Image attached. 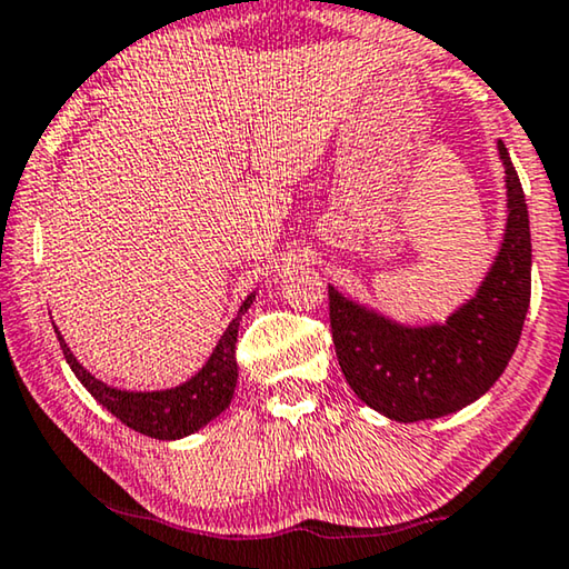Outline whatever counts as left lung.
<instances>
[{"label": "left lung", "mask_w": 569, "mask_h": 569, "mask_svg": "<svg viewBox=\"0 0 569 569\" xmlns=\"http://www.w3.org/2000/svg\"><path fill=\"white\" fill-rule=\"evenodd\" d=\"M506 168L508 219L501 250L478 293L445 325L406 327L329 286V325L339 368L362 403L393 421H423L478 401L519 345L531 299L529 209L519 173Z\"/></svg>", "instance_id": "8db88e82"}]
</instances>
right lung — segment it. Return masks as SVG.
<instances>
[{"label":"right lung","mask_w":569,"mask_h":569,"mask_svg":"<svg viewBox=\"0 0 569 569\" xmlns=\"http://www.w3.org/2000/svg\"><path fill=\"white\" fill-rule=\"evenodd\" d=\"M256 293H250L242 301L237 317L230 321V327L224 329L222 339H219L214 352L207 360L197 376L186 383L168 388V391H120L101 383L91 372L73 358V352L68 350L61 332H58V342H61L63 358L76 378L81 380V386L104 406L109 413H114L117 419L127 427L140 431V435L152 439H181L189 437L201 427H207L211 419H217L227 406L232 401L234 386H237V360H234V345H237V329H240L242 313L250 309Z\"/></svg>","instance_id":"right-lung-1"}]
</instances>
